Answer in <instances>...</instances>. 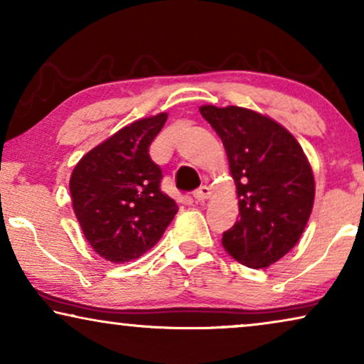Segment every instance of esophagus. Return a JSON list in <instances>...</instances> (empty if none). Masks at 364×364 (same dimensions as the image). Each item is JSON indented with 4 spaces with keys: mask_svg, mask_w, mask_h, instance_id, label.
<instances>
[{
    "mask_svg": "<svg viewBox=\"0 0 364 364\" xmlns=\"http://www.w3.org/2000/svg\"><path fill=\"white\" fill-rule=\"evenodd\" d=\"M208 197H210V188H208L207 186H202L200 188H197V191L193 192V198H196L197 202L207 200Z\"/></svg>",
    "mask_w": 364,
    "mask_h": 364,
    "instance_id": "1",
    "label": "esophagus"
}]
</instances>
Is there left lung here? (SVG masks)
<instances>
[{
  "label": "left lung",
  "mask_w": 364,
  "mask_h": 364,
  "mask_svg": "<svg viewBox=\"0 0 364 364\" xmlns=\"http://www.w3.org/2000/svg\"><path fill=\"white\" fill-rule=\"evenodd\" d=\"M228 157L237 187L238 220L223 232L228 255L248 268H267L300 240L315 200V177L295 137L252 109L200 106Z\"/></svg>",
  "instance_id": "8db88e82"
}]
</instances>
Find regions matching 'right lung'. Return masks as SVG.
Here are the masks:
<instances>
[{
  "mask_svg": "<svg viewBox=\"0 0 364 364\" xmlns=\"http://www.w3.org/2000/svg\"><path fill=\"white\" fill-rule=\"evenodd\" d=\"M166 121L161 112L122 127L82 156L71 173L73 210L104 260H137L161 240L178 210L161 191L162 171L149 156Z\"/></svg>",
  "mask_w": 364,
  "mask_h": 364,
  "instance_id": "add662e5",
  "label": "right lung"
}]
</instances>
